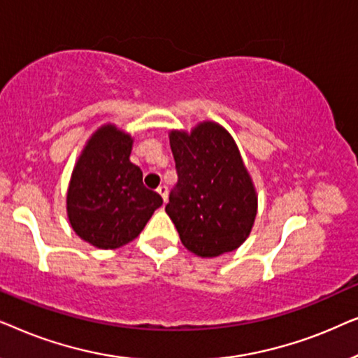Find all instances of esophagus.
Listing matches in <instances>:
<instances>
[{"label": "esophagus", "instance_id": "1", "mask_svg": "<svg viewBox=\"0 0 358 358\" xmlns=\"http://www.w3.org/2000/svg\"><path fill=\"white\" fill-rule=\"evenodd\" d=\"M156 192L161 195V199H163V202L166 203V200H168V187H166V185H159V187L156 189Z\"/></svg>", "mask_w": 358, "mask_h": 358}]
</instances>
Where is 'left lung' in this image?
<instances>
[{
    "label": "left lung",
    "mask_w": 358,
    "mask_h": 358,
    "mask_svg": "<svg viewBox=\"0 0 358 358\" xmlns=\"http://www.w3.org/2000/svg\"><path fill=\"white\" fill-rule=\"evenodd\" d=\"M178 185L166 213L180 243L200 257L231 252L246 241L257 215L251 174L227 129L203 120L190 131L171 130Z\"/></svg>",
    "instance_id": "1"
}]
</instances>
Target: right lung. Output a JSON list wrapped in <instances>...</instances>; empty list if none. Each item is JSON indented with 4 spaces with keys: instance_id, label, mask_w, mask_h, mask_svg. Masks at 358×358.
Segmentation results:
<instances>
[{
    "instance_id": "obj_1",
    "label": "right lung",
    "mask_w": 358,
    "mask_h": 358,
    "mask_svg": "<svg viewBox=\"0 0 358 358\" xmlns=\"http://www.w3.org/2000/svg\"><path fill=\"white\" fill-rule=\"evenodd\" d=\"M134 138L106 124L86 141L66 192L70 224L83 241L99 249H117L138 236L159 194L143 185V173L130 161Z\"/></svg>"
}]
</instances>
